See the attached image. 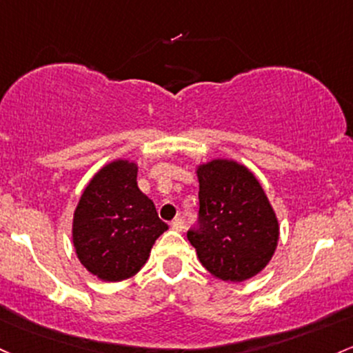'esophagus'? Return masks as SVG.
Listing matches in <instances>:
<instances>
[{
    "mask_svg": "<svg viewBox=\"0 0 353 353\" xmlns=\"http://www.w3.org/2000/svg\"><path fill=\"white\" fill-rule=\"evenodd\" d=\"M170 228H172L174 231H183L184 230V221L181 218H176L170 223Z\"/></svg>",
    "mask_w": 353,
    "mask_h": 353,
    "instance_id": "1",
    "label": "esophagus"
}]
</instances>
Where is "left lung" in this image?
Returning <instances> with one entry per match:
<instances>
[{
    "label": "left lung",
    "instance_id": "obj_1",
    "mask_svg": "<svg viewBox=\"0 0 353 353\" xmlns=\"http://www.w3.org/2000/svg\"><path fill=\"white\" fill-rule=\"evenodd\" d=\"M199 214L188 239L209 273L245 281L259 273L278 245V221L258 179L233 161L199 165Z\"/></svg>",
    "mask_w": 353,
    "mask_h": 353
}]
</instances>
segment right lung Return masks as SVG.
Returning <instances> with one entry per match:
<instances>
[{
    "label": "right lung",
    "instance_id": "right-lung-1",
    "mask_svg": "<svg viewBox=\"0 0 353 353\" xmlns=\"http://www.w3.org/2000/svg\"><path fill=\"white\" fill-rule=\"evenodd\" d=\"M168 230L137 185V165L115 161L100 170L73 216V246L80 263L103 281L130 278Z\"/></svg>",
    "mask_w": 353,
    "mask_h": 353
}]
</instances>
